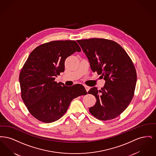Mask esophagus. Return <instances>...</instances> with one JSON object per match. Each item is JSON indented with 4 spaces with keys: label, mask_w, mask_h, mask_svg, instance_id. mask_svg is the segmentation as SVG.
<instances>
[{
    "label": "esophagus",
    "mask_w": 156,
    "mask_h": 156,
    "mask_svg": "<svg viewBox=\"0 0 156 156\" xmlns=\"http://www.w3.org/2000/svg\"><path fill=\"white\" fill-rule=\"evenodd\" d=\"M84 87H85V89H86V90L88 92V90H89V87H88V86H87V85H85L84 86Z\"/></svg>",
    "instance_id": "esophagus-1"
}]
</instances>
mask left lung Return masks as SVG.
<instances>
[{"label":"left lung","mask_w":156,"mask_h":156,"mask_svg":"<svg viewBox=\"0 0 156 156\" xmlns=\"http://www.w3.org/2000/svg\"><path fill=\"white\" fill-rule=\"evenodd\" d=\"M76 41L88 58L92 71L106 81L101 90L94 87L88 91L97 99L90 113L101 120L117 118L133 98L137 74L133 61L122 46L111 40L94 38Z\"/></svg>","instance_id":"obj_1"}]
</instances>
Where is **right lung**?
<instances>
[{
  "instance_id": "obj_1",
  "label": "right lung",
  "mask_w": 156,
  "mask_h": 156,
  "mask_svg": "<svg viewBox=\"0 0 156 156\" xmlns=\"http://www.w3.org/2000/svg\"><path fill=\"white\" fill-rule=\"evenodd\" d=\"M81 51L74 40L52 41L37 47L30 53L19 75L21 97L30 114L44 123L60 119L71 102L87 94L84 87H67L55 81L65 69V61Z\"/></svg>"
}]
</instances>
